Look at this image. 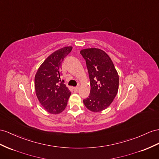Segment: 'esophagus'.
<instances>
[{
    "label": "esophagus",
    "mask_w": 159,
    "mask_h": 159,
    "mask_svg": "<svg viewBox=\"0 0 159 159\" xmlns=\"http://www.w3.org/2000/svg\"><path fill=\"white\" fill-rule=\"evenodd\" d=\"M73 90H74L75 92H77L79 90V87H74L73 88Z\"/></svg>",
    "instance_id": "34e87169"
}]
</instances>
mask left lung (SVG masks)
I'll return each instance as SVG.
<instances>
[{
  "instance_id": "8db88e82",
  "label": "left lung",
  "mask_w": 159,
  "mask_h": 159,
  "mask_svg": "<svg viewBox=\"0 0 159 159\" xmlns=\"http://www.w3.org/2000/svg\"><path fill=\"white\" fill-rule=\"evenodd\" d=\"M80 54L86 60L91 92L83 103L89 110L98 113L111 104L119 88V75L112 60L99 48L83 49Z\"/></svg>"
}]
</instances>
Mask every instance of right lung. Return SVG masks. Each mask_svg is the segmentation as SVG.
Returning <instances> with one entry per match:
<instances>
[{"instance_id": "add662e5", "label": "right lung", "mask_w": 159, "mask_h": 159, "mask_svg": "<svg viewBox=\"0 0 159 159\" xmlns=\"http://www.w3.org/2000/svg\"><path fill=\"white\" fill-rule=\"evenodd\" d=\"M66 46L53 52L40 65L35 76V94L45 110L59 114L66 108L71 92L61 82L60 70L64 58L72 50Z\"/></svg>"}]
</instances>
